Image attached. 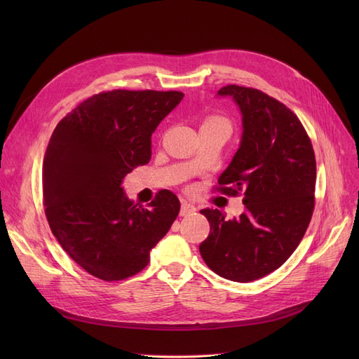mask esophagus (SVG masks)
<instances>
[{
    "label": "esophagus",
    "mask_w": 359,
    "mask_h": 359,
    "mask_svg": "<svg viewBox=\"0 0 359 359\" xmlns=\"http://www.w3.org/2000/svg\"><path fill=\"white\" fill-rule=\"evenodd\" d=\"M194 212H196V206L189 203V202H182V205H181V212H180L182 217L191 215V214H194Z\"/></svg>",
    "instance_id": "obj_1"
}]
</instances>
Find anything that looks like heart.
<instances>
[{
    "label": "heart",
    "mask_w": 359,
    "mask_h": 359,
    "mask_svg": "<svg viewBox=\"0 0 359 359\" xmlns=\"http://www.w3.org/2000/svg\"><path fill=\"white\" fill-rule=\"evenodd\" d=\"M203 126H220V127H226L227 130H229V123L226 121L224 118H219V116H211L206 119V121L203 123Z\"/></svg>",
    "instance_id": "heart-1"
}]
</instances>
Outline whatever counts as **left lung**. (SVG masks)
I'll return each mask as SVG.
<instances>
[{"mask_svg": "<svg viewBox=\"0 0 359 359\" xmlns=\"http://www.w3.org/2000/svg\"><path fill=\"white\" fill-rule=\"evenodd\" d=\"M243 118L240 147L219 177V190H244V212L233 220L205 208L210 235L199 245L205 264L223 278L248 283L273 273L306 233L316 186V160L297 115L265 93L227 85Z\"/></svg>", "mask_w": 359, "mask_h": 359, "instance_id": "1", "label": "left lung"}]
</instances>
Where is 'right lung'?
<instances>
[{
	"label": "right lung",
	"instance_id": "add662e5",
	"mask_svg": "<svg viewBox=\"0 0 359 359\" xmlns=\"http://www.w3.org/2000/svg\"><path fill=\"white\" fill-rule=\"evenodd\" d=\"M178 91L95 94L64 116L43 158L50 231L86 273L106 281L142 271L168 233L180 201L161 190L148 208L130 201L127 173L151 158V136L182 100Z\"/></svg>",
	"mask_w": 359,
	"mask_h": 359
}]
</instances>
